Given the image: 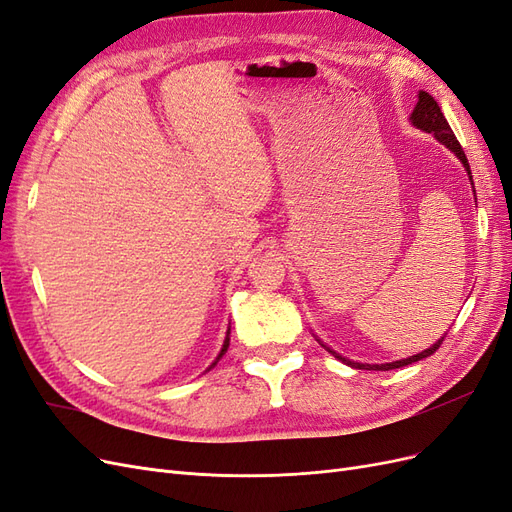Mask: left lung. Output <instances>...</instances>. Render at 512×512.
<instances>
[{"mask_svg":"<svg viewBox=\"0 0 512 512\" xmlns=\"http://www.w3.org/2000/svg\"><path fill=\"white\" fill-rule=\"evenodd\" d=\"M412 123L416 128H421V130H425V132H431L433 136L438 138V141L442 143V145H446L448 149H451L455 156L461 160V164L466 166V170H468V175H470V179H472V173H470V164H468V158H466V153H463V149H461V145H459V141L455 138V134H453V130H451V126H448V121L444 119V115H442V111H440V106H438V102L433 100L427 91H421V94H418V102H416V108H414V113H412ZM472 188H474V183H472ZM444 342V337L442 339H438L436 344H433L431 348H427V350H423V352H418V354H414V356H408V359H401V361H393V363H384V365H363V363H354V361H348V359H344V356H339L335 350H331V348H327L335 359H339V361H344L346 365H350V367H356V369H376V371H389V369H397V367H404V365H410V363H416V361H421V359H425V356H429V354H433L436 352L438 348H440V344Z\"/></svg>","mask_w":512,"mask_h":512,"instance_id":"obj_1","label":"left lung"}]
</instances>
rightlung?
Segmentation results:
<instances>
[{
  "mask_svg": "<svg viewBox=\"0 0 512 512\" xmlns=\"http://www.w3.org/2000/svg\"><path fill=\"white\" fill-rule=\"evenodd\" d=\"M228 344H230V337H228V335H226V339H224V346H222V352H220V354H218V359H215V361H213V365H215V363H218V361H220V359H222V356H224V352H226V350H228ZM213 365H211V367H213ZM211 367H209V369H211Z\"/></svg>",
  "mask_w": 512,
  "mask_h": 512,
  "instance_id": "add662e5",
  "label": "right lung"
}]
</instances>
